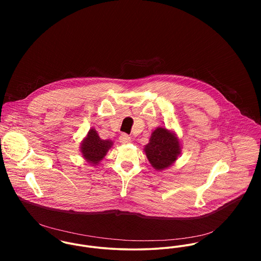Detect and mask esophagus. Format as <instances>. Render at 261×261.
Wrapping results in <instances>:
<instances>
[{
  "mask_svg": "<svg viewBox=\"0 0 261 261\" xmlns=\"http://www.w3.org/2000/svg\"><path fill=\"white\" fill-rule=\"evenodd\" d=\"M119 142L121 144H128L130 143V137L127 136L126 134H122L120 137H119Z\"/></svg>",
  "mask_w": 261,
  "mask_h": 261,
  "instance_id": "1",
  "label": "esophagus"
}]
</instances>
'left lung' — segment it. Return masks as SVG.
Returning <instances> with one entry per match:
<instances>
[{"label":"left lung","mask_w":261,"mask_h":261,"mask_svg":"<svg viewBox=\"0 0 261 261\" xmlns=\"http://www.w3.org/2000/svg\"><path fill=\"white\" fill-rule=\"evenodd\" d=\"M144 150L152 168L162 171L176 162L181 153V145L175 133L166 127H156Z\"/></svg>","instance_id":"left-lung-1"}]
</instances>
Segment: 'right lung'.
Instances as JSON below:
<instances>
[{
  "instance_id": "obj_1",
  "label": "right lung",
  "mask_w": 261,
  "mask_h": 261,
  "mask_svg": "<svg viewBox=\"0 0 261 261\" xmlns=\"http://www.w3.org/2000/svg\"><path fill=\"white\" fill-rule=\"evenodd\" d=\"M112 145L111 140H101L97 132L94 128H90L86 138L81 142L80 150L86 162L96 166L107 155Z\"/></svg>"
}]
</instances>
